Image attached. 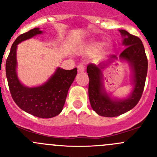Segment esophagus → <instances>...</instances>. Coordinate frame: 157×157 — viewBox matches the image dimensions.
I'll list each match as a JSON object with an SVG mask.
<instances>
[{
  "mask_svg": "<svg viewBox=\"0 0 157 157\" xmlns=\"http://www.w3.org/2000/svg\"><path fill=\"white\" fill-rule=\"evenodd\" d=\"M77 71H78V73H83L85 71V67L83 64H80L77 66Z\"/></svg>",
  "mask_w": 157,
  "mask_h": 157,
  "instance_id": "esophagus-1",
  "label": "esophagus"
}]
</instances>
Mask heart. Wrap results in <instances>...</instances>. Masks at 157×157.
Returning a JSON list of instances; mask_svg holds the SVG:
<instances>
[{"mask_svg": "<svg viewBox=\"0 0 157 157\" xmlns=\"http://www.w3.org/2000/svg\"><path fill=\"white\" fill-rule=\"evenodd\" d=\"M101 43H99V42H95V43H93V48H98V47L100 46Z\"/></svg>", "mask_w": 157, "mask_h": 157, "instance_id": "heart-1", "label": "heart"}]
</instances>
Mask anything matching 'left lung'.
Wrapping results in <instances>:
<instances>
[{"instance_id":"1","label":"left lung","mask_w":157,"mask_h":157,"mask_svg":"<svg viewBox=\"0 0 157 157\" xmlns=\"http://www.w3.org/2000/svg\"><path fill=\"white\" fill-rule=\"evenodd\" d=\"M123 36L122 44L126 47L120 54L119 58L129 63L133 73L134 89L131 94L124 99H112L105 93L102 84L101 70L106 64H89L86 71L89 76V99L93 110L101 116L115 117L125 113L138 103L143 94L147 74L148 61L142 41L137 36L120 29ZM111 58H115L112 55Z\"/></svg>"}]
</instances>
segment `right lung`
<instances>
[{
    "label": "right lung",
    "mask_w": 157,
    "mask_h": 157,
    "mask_svg": "<svg viewBox=\"0 0 157 157\" xmlns=\"http://www.w3.org/2000/svg\"><path fill=\"white\" fill-rule=\"evenodd\" d=\"M42 33L39 28L29 30L17 38L6 61V75L11 96L15 103L27 113L42 118H50L61 113L67 92L77 73V67L64 70L58 67L55 74L42 86L27 87L17 75V48L23 41Z\"/></svg>",
    "instance_id": "1"
}]
</instances>
